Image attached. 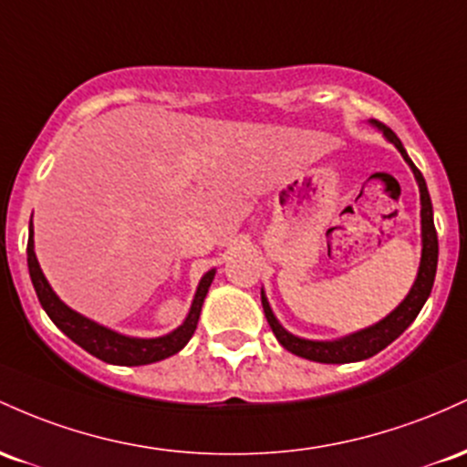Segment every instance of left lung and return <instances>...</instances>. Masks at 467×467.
<instances>
[{"mask_svg": "<svg viewBox=\"0 0 467 467\" xmlns=\"http://www.w3.org/2000/svg\"><path fill=\"white\" fill-rule=\"evenodd\" d=\"M370 125H375V128L386 136V140H390V143L400 150L403 161L410 165L412 174L417 178L419 196H421V262H419V274L410 293L403 297V302L390 313V316L379 319V322L373 324V327L361 328V331L350 333L347 337L331 339V342L304 339L286 331V328L275 319L274 311H271L269 302H266L265 297V291H262V308H265L266 322H269L271 331H274L277 342L289 350V353L297 355V358L319 361V364H348V361L368 359L379 353V350H384L390 342H395V339L400 337V335L406 331L412 322H415L419 311H421V306L426 304L428 296H431L432 285H434V274H437L439 240H437V229H434L432 202H431V193H428L426 181H423L421 171H419L415 163L410 161V156L406 154V150H403L401 140L397 139V134L392 132L390 128H386V125H381L379 120H370Z\"/></svg>", "mask_w": 467, "mask_h": 467, "instance_id": "obj_1", "label": "left lung"}]
</instances>
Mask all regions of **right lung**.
I'll use <instances>...</instances> for the list:
<instances>
[{
	"label": "right lung",
	"instance_id": "obj_1",
	"mask_svg": "<svg viewBox=\"0 0 467 467\" xmlns=\"http://www.w3.org/2000/svg\"><path fill=\"white\" fill-rule=\"evenodd\" d=\"M28 271L30 280H33V286L36 291V297H39L41 306L48 313V317L57 327L64 331L72 342L78 344L83 350L94 355V358L108 361V364L117 366H145L154 364V361H161L165 358H171L178 350L185 347L192 339L193 331H196L198 317H201L202 302H205L209 286H212L213 275H216V269L207 271L205 275L198 282L196 296H193L192 308L187 313L185 322L181 327L174 328L171 333L161 335V337H128V335H120L112 328L101 327V324L92 322V319L83 317L81 313L72 311L67 304L59 300L52 286L46 280L44 271H41L39 262H36L35 255V240H33V220H30V235H28Z\"/></svg>",
	"mask_w": 467,
	"mask_h": 467
}]
</instances>
